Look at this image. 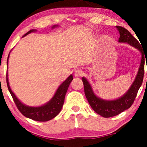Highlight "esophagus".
<instances>
[{
  "instance_id": "34e87169",
  "label": "esophagus",
  "mask_w": 147,
  "mask_h": 147,
  "mask_svg": "<svg viewBox=\"0 0 147 147\" xmlns=\"http://www.w3.org/2000/svg\"><path fill=\"white\" fill-rule=\"evenodd\" d=\"M84 75V72L81 69H77L75 72V77H82Z\"/></svg>"
}]
</instances>
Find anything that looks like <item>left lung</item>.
Listing matches in <instances>:
<instances>
[{
  "label": "left lung",
  "instance_id": "8db88e82",
  "mask_svg": "<svg viewBox=\"0 0 147 147\" xmlns=\"http://www.w3.org/2000/svg\"><path fill=\"white\" fill-rule=\"evenodd\" d=\"M116 27L119 30L120 35L119 42H127L129 45H132L133 47L137 48L142 53V57L140 67H139L135 80L131 84V87L127 91V92L117 100L107 101V100L100 99L94 94L88 81L84 78H82L83 84H84V94L91 107L98 115L106 118L116 116L126 109H129L132 105L137 97L139 89L140 88L143 82L144 74V54L143 50L140 44L126 28L121 27V26H116Z\"/></svg>",
  "mask_w": 147,
  "mask_h": 147
}]
</instances>
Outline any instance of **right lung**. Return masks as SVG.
<instances>
[{
    "instance_id": "obj_1",
    "label": "right lung",
    "mask_w": 147,
    "mask_h": 147,
    "mask_svg": "<svg viewBox=\"0 0 147 147\" xmlns=\"http://www.w3.org/2000/svg\"><path fill=\"white\" fill-rule=\"evenodd\" d=\"M55 26H54L53 28L55 27ZM35 31H36L35 29L30 30V31H28L27 33L25 34L24 36L30 33V32H35ZM8 57H9V55H8ZM8 60H7V65H8ZM72 80H73L72 75L69 76V78L59 87V88L57 89L54 97L52 98V100L47 102V104H45V105L38 107H28L23 105L16 97V96L15 95L14 93L12 92L11 89H10L9 83H8V73L6 74V82L8 90H9L10 94H11L12 97L13 99V101H14L18 110L21 112L22 115H24L26 117L38 121H49V120L55 117L60 113L62 107H63V104H64L65 94H66L69 84L72 82Z\"/></svg>"
}]
</instances>
